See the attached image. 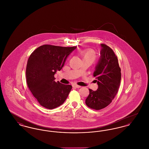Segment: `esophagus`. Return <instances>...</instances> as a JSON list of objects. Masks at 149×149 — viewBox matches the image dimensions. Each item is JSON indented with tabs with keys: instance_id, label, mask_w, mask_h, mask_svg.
I'll return each mask as SVG.
<instances>
[{
	"instance_id": "34e87169",
	"label": "esophagus",
	"mask_w": 149,
	"mask_h": 149,
	"mask_svg": "<svg viewBox=\"0 0 149 149\" xmlns=\"http://www.w3.org/2000/svg\"><path fill=\"white\" fill-rule=\"evenodd\" d=\"M74 87H75V88H81V86L80 85H77V84H74L72 85Z\"/></svg>"
}]
</instances>
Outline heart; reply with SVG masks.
Returning a JSON list of instances; mask_svg holds the SVG:
<instances>
[{"mask_svg": "<svg viewBox=\"0 0 149 149\" xmlns=\"http://www.w3.org/2000/svg\"><path fill=\"white\" fill-rule=\"evenodd\" d=\"M81 55L83 57V60L88 59L92 63L95 61L97 58V54L92 49L83 50L81 52Z\"/></svg>", "mask_w": 149, "mask_h": 149, "instance_id": "b5f03b06", "label": "heart"}]
</instances>
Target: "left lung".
Returning <instances> with one entry per match:
<instances>
[{
  "label": "left lung",
  "mask_w": 149,
  "mask_h": 149,
  "mask_svg": "<svg viewBox=\"0 0 149 149\" xmlns=\"http://www.w3.org/2000/svg\"><path fill=\"white\" fill-rule=\"evenodd\" d=\"M100 45V57L93 74L98 88L96 91L89 89V94L85 99L86 106L95 110L103 109L112 102L118 91L121 79L117 56L109 46Z\"/></svg>",
  "instance_id": "obj_1"
}]
</instances>
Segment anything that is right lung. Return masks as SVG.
Segmentation results:
<instances>
[{"instance_id":"right-lung-1","label":"right lung","mask_w":149,"mask_h":149,"mask_svg":"<svg viewBox=\"0 0 149 149\" xmlns=\"http://www.w3.org/2000/svg\"><path fill=\"white\" fill-rule=\"evenodd\" d=\"M76 47L44 45L31 54L26 67L27 83L41 106L52 109L63 104L68 97L72 86L55 81L54 75L61 70Z\"/></svg>"}]
</instances>
